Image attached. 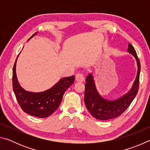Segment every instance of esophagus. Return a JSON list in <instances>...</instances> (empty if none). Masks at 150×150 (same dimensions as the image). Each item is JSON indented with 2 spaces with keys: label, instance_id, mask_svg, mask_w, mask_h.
I'll return each mask as SVG.
<instances>
[{
  "label": "esophagus",
  "instance_id": "obj_1",
  "mask_svg": "<svg viewBox=\"0 0 150 150\" xmlns=\"http://www.w3.org/2000/svg\"><path fill=\"white\" fill-rule=\"evenodd\" d=\"M75 80L78 81V82H83L85 80L84 76H83L82 73H78L75 75Z\"/></svg>",
  "mask_w": 150,
  "mask_h": 150
}]
</instances>
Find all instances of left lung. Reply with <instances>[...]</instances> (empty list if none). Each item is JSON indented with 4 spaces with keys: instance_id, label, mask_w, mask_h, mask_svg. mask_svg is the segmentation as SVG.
Masks as SVG:
<instances>
[{
    "instance_id": "8db88e82",
    "label": "left lung",
    "mask_w": 150,
    "mask_h": 150,
    "mask_svg": "<svg viewBox=\"0 0 150 150\" xmlns=\"http://www.w3.org/2000/svg\"><path fill=\"white\" fill-rule=\"evenodd\" d=\"M128 52L135 57L138 71L136 79L130 90L122 97L116 100H108L100 95L96 90L93 76L89 73L86 78L85 89V104L86 107L93 117L101 120H110L120 116L125 111L138 93L139 88V73H140V63L132 45L129 44Z\"/></svg>"
}]
</instances>
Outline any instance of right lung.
I'll return each instance as SVG.
<instances>
[{"instance_id": "1", "label": "right lung", "mask_w": 150, "mask_h": 150, "mask_svg": "<svg viewBox=\"0 0 150 150\" xmlns=\"http://www.w3.org/2000/svg\"><path fill=\"white\" fill-rule=\"evenodd\" d=\"M36 34L35 32L33 34L28 41ZM17 58L12 70V87L18 103L23 111L29 115L38 118L48 117L57 109L62 102L63 94L74 82L75 75L61 79L52 88L43 92H30L24 90L17 79Z\"/></svg>"}]
</instances>
